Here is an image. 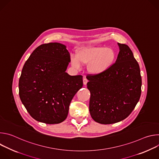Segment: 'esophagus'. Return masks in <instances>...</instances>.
<instances>
[{
	"label": "esophagus",
	"instance_id": "esophagus-1",
	"mask_svg": "<svg viewBox=\"0 0 159 159\" xmlns=\"http://www.w3.org/2000/svg\"><path fill=\"white\" fill-rule=\"evenodd\" d=\"M87 82H88V80H87L86 78H84V79H83V83H84V85H86L87 83Z\"/></svg>",
	"mask_w": 159,
	"mask_h": 159
}]
</instances>
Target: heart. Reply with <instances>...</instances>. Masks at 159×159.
<instances>
[{
	"instance_id": "1",
	"label": "heart",
	"mask_w": 159,
	"mask_h": 159,
	"mask_svg": "<svg viewBox=\"0 0 159 159\" xmlns=\"http://www.w3.org/2000/svg\"><path fill=\"white\" fill-rule=\"evenodd\" d=\"M76 57L78 61L75 58L71 59L73 66L79 69L80 62L83 65H89V70L92 74H100L106 71L114 63L116 54L110 48L87 47L78 50Z\"/></svg>"
}]
</instances>
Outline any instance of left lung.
<instances>
[{"label":"left lung","mask_w":159,"mask_h":159,"mask_svg":"<svg viewBox=\"0 0 159 159\" xmlns=\"http://www.w3.org/2000/svg\"><path fill=\"white\" fill-rule=\"evenodd\" d=\"M118 44L120 52L115 63L102 74L87 76L90 116L104 125L126 118L139 101L142 93L139 65L128 45Z\"/></svg>","instance_id":"8db88e82"}]
</instances>
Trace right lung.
<instances>
[{
    "label": "right lung",
    "instance_id": "obj_1",
    "mask_svg": "<svg viewBox=\"0 0 159 159\" xmlns=\"http://www.w3.org/2000/svg\"><path fill=\"white\" fill-rule=\"evenodd\" d=\"M70 61L66 46L43 44L31 54L19 80L20 101L32 118L58 124L67 117L72 99L83 86L82 75L65 72Z\"/></svg>",
    "mask_w": 159,
    "mask_h": 159
}]
</instances>
